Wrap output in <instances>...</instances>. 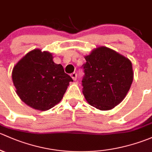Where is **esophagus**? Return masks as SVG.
Returning a JSON list of instances; mask_svg holds the SVG:
<instances>
[{"label": "esophagus", "mask_w": 152, "mask_h": 152, "mask_svg": "<svg viewBox=\"0 0 152 152\" xmlns=\"http://www.w3.org/2000/svg\"><path fill=\"white\" fill-rule=\"evenodd\" d=\"M77 75L76 72H73L71 74V77H72V79L74 80H77Z\"/></svg>", "instance_id": "1"}]
</instances>
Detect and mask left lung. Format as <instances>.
<instances>
[{"mask_svg": "<svg viewBox=\"0 0 152 152\" xmlns=\"http://www.w3.org/2000/svg\"><path fill=\"white\" fill-rule=\"evenodd\" d=\"M85 59L82 86L86 101L99 110H111L124 99L130 88L132 63L106 47L94 50Z\"/></svg>", "mask_w": 152, "mask_h": 152, "instance_id": "obj_1", "label": "left lung"}]
</instances>
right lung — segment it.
I'll return each instance as SVG.
<instances>
[{
    "label": "right lung",
    "instance_id": "obj_1",
    "mask_svg": "<svg viewBox=\"0 0 152 152\" xmlns=\"http://www.w3.org/2000/svg\"><path fill=\"white\" fill-rule=\"evenodd\" d=\"M48 52L37 49L26 55L15 65L12 80L19 97L34 109L48 110L63 98L72 78L61 64H56Z\"/></svg>",
    "mask_w": 152,
    "mask_h": 152
}]
</instances>
